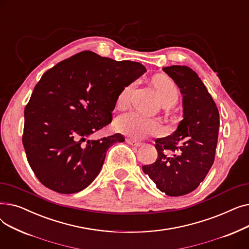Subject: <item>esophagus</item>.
Masks as SVG:
<instances>
[{
  "instance_id": "esophagus-1",
  "label": "esophagus",
  "mask_w": 249,
  "mask_h": 249,
  "mask_svg": "<svg viewBox=\"0 0 249 249\" xmlns=\"http://www.w3.org/2000/svg\"><path fill=\"white\" fill-rule=\"evenodd\" d=\"M126 141H127L128 144L132 145V146H135V147H140V146L142 145V143H141V142L136 141V140H134V139H132V138H128Z\"/></svg>"
}]
</instances>
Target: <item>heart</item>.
<instances>
[{
  "mask_svg": "<svg viewBox=\"0 0 249 249\" xmlns=\"http://www.w3.org/2000/svg\"><path fill=\"white\" fill-rule=\"evenodd\" d=\"M153 86L163 106L171 107L177 103L178 99V89L171 77L166 75L156 76L153 80ZM133 87L134 84H131L122 89L117 98L118 107H125L129 103ZM115 127L118 132L136 139L156 135L161 131V126L158 121L137 112H129L118 117Z\"/></svg>",
  "mask_w": 249,
  "mask_h": 249,
  "instance_id": "1",
  "label": "heart"
}]
</instances>
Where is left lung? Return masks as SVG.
I'll return each instance as SVG.
<instances>
[{
    "mask_svg": "<svg viewBox=\"0 0 249 249\" xmlns=\"http://www.w3.org/2000/svg\"><path fill=\"white\" fill-rule=\"evenodd\" d=\"M162 71L171 76L182 95V120L176 131L155 139L158 160L143 165L162 193L172 197L197 189L214 162L219 132V111L199 75L186 65Z\"/></svg>",
    "mask_w": 249,
    "mask_h": 249,
    "instance_id": "left-lung-1",
    "label": "left lung"
}]
</instances>
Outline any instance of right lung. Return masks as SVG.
<instances>
[{
  "label": "right lung",
  "instance_id": "obj_1",
  "mask_svg": "<svg viewBox=\"0 0 249 249\" xmlns=\"http://www.w3.org/2000/svg\"><path fill=\"white\" fill-rule=\"evenodd\" d=\"M144 72L139 62L83 51L42 75L24 111L22 138L42 185L73 194L93 182L108 148L125 138L119 133L98 140L89 137L112 122L118 96Z\"/></svg>",
  "mask_w": 249,
  "mask_h": 249
}]
</instances>
